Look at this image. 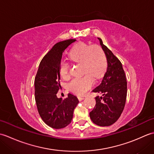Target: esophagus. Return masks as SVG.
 Wrapping results in <instances>:
<instances>
[{"instance_id":"esophagus-1","label":"esophagus","mask_w":154,"mask_h":154,"mask_svg":"<svg viewBox=\"0 0 154 154\" xmlns=\"http://www.w3.org/2000/svg\"><path fill=\"white\" fill-rule=\"evenodd\" d=\"M84 99H85V97H81V96L78 97V99H79V100H82Z\"/></svg>"}]
</instances>
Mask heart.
I'll return each mask as SVG.
<instances>
[{
	"instance_id": "b5f03b06",
	"label": "heart",
	"mask_w": 154,
	"mask_h": 154,
	"mask_svg": "<svg viewBox=\"0 0 154 154\" xmlns=\"http://www.w3.org/2000/svg\"><path fill=\"white\" fill-rule=\"evenodd\" d=\"M71 61L82 63L83 71L87 75L82 77H76L69 83L68 87L72 92L81 95L86 93L94 85V78L102 77L106 68V58L99 45H90L79 43L72 48L69 55ZM61 76L67 79L69 77V65L64 61L60 65Z\"/></svg>"
}]
</instances>
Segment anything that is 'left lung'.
I'll use <instances>...</instances> for the list:
<instances>
[{"label":"left lung","mask_w":154,"mask_h":154,"mask_svg":"<svg viewBox=\"0 0 154 154\" xmlns=\"http://www.w3.org/2000/svg\"><path fill=\"white\" fill-rule=\"evenodd\" d=\"M100 45L106 55L107 69L102 82L93 90L103 93V97H95L96 104L89 113L93 123L100 126H109L117 121L125 106L127 95V82L122 65L100 38Z\"/></svg>","instance_id":"obj_1"}]
</instances>
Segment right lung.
Masks as SVG:
<instances>
[{
	"label": "right lung",
	"instance_id": "obj_1",
	"mask_svg": "<svg viewBox=\"0 0 154 154\" xmlns=\"http://www.w3.org/2000/svg\"><path fill=\"white\" fill-rule=\"evenodd\" d=\"M75 39L58 42L42 59L35 77V100L42 119L48 126L60 129L69 125L73 116L79 100L68 94L64 99L57 98L60 85V65L62 55Z\"/></svg>",
	"mask_w": 154,
	"mask_h": 154
}]
</instances>
